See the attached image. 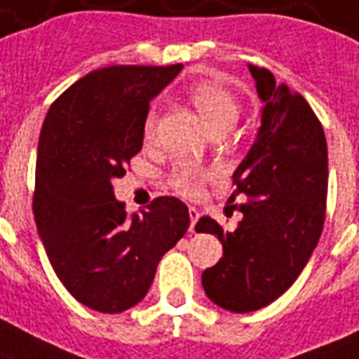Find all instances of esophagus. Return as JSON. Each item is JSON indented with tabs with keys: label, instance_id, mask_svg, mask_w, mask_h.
Wrapping results in <instances>:
<instances>
[{
	"label": "esophagus",
	"instance_id": "obj_1",
	"mask_svg": "<svg viewBox=\"0 0 359 359\" xmlns=\"http://www.w3.org/2000/svg\"><path fill=\"white\" fill-rule=\"evenodd\" d=\"M189 216H190V231H194V226H196V222H198V216H200L198 208L189 206Z\"/></svg>",
	"mask_w": 359,
	"mask_h": 359
}]
</instances>
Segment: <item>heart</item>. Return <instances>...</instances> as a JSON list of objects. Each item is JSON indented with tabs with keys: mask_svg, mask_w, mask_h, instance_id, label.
I'll list each match as a JSON object with an SVG mask.
<instances>
[{
	"mask_svg": "<svg viewBox=\"0 0 359 359\" xmlns=\"http://www.w3.org/2000/svg\"><path fill=\"white\" fill-rule=\"evenodd\" d=\"M189 97L214 133L233 128V123L238 121L240 106H238V102H236V97L230 90L222 84L198 82L196 86L190 88ZM155 129H157V111L151 109L145 116V121H143L145 141H151L155 137ZM208 179H210V170L200 167L196 163H180L169 175L170 187L184 196L198 194Z\"/></svg>",
	"mask_w": 359,
	"mask_h": 359,
	"instance_id": "obj_1",
	"label": "heart"
}]
</instances>
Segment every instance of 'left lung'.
I'll return each mask as SVG.
<instances>
[{"label": "left lung", "instance_id": "1", "mask_svg": "<svg viewBox=\"0 0 359 359\" xmlns=\"http://www.w3.org/2000/svg\"><path fill=\"white\" fill-rule=\"evenodd\" d=\"M248 68L263 109L255 141L233 172V194L248 196L238 206L243 220L226 231L202 216L194 228L220 240L224 253L202 273V287L230 313L259 311L297 281L320 240L328 187L326 137L306 100L277 84L267 68Z\"/></svg>", "mask_w": 359, "mask_h": 359}]
</instances>
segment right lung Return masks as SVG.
<instances>
[{
  "mask_svg": "<svg viewBox=\"0 0 359 359\" xmlns=\"http://www.w3.org/2000/svg\"><path fill=\"white\" fill-rule=\"evenodd\" d=\"M180 70L100 68L68 88L43 121L36 231L60 283L97 313H123L143 301L161 257L189 230V208L179 198H155L129 218L111 187L143 147L149 102Z\"/></svg>",
  "mask_w": 359,
  "mask_h": 359,
  "instance_id": "add662e5",
  "label": "right lung"
}]
</instances>
